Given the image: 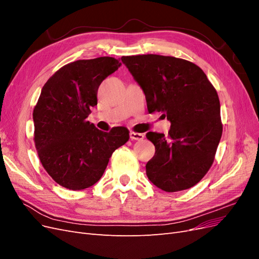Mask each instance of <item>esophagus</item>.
Segmentation results:
<instances>
[{
	"mask_svg": "<svg viewBox=\"0 0 259 259\" xmlns=\"http://www.w3.org/2000/svg\"><path fill=\"white\" fill-rule=\"evenodd\" d=\"M130 138L132 140H143L145 138V135L142 134V133H135V132H131L130 133Z\"/></svg>",
	"mask_w": 259,
	"mask_h": 259,
	"instance_id": "obj_1",
	"label": "esophagus"
}]
</instances>
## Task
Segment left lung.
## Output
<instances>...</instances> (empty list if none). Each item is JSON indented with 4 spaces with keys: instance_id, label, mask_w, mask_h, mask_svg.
<instances>
[{
    "instance_id": "8db88e82",
    "label": "left lung",
    "mask_w": 259,
    "mask_h": 259,
    "mask_svg": "<svg viewBox=\"0 0 259 259\" xmlns=\"http://www.w3.org/2000/svg\"><path fill=\"white\" fill-rule=\"evenodd\" d=\"M121 59L143 89L149 113L162 112L170 121L167 136L146 135L155 147L148 178L166 192L189 189L206 175L222 138L215 88L200 67L182 58L148 54Z\"/></svg>"
}]
</instances>
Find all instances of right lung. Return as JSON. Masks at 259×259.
Listing matches in <instances>:
<instances>
[{
	"label": "right lung",
	"instance_id": "right-lung-1",
	"mask_svg": "<svg viewBox=\"0 0 259 259\" xmlns=\"http://www.w3.org/2000/svg\"><path fill=\"white\" fill-rule=\"evenodd\" d=\"M121 65L113 57L76 60L43 86L33 109L34 145L44 169L67 189L96 184L115 149L128 142L126 127L107 133L86 120L97 105L99 85Z\"/></svg>",
	"mask_w": 259,
	"mask_h": 259
}]
</instances>
